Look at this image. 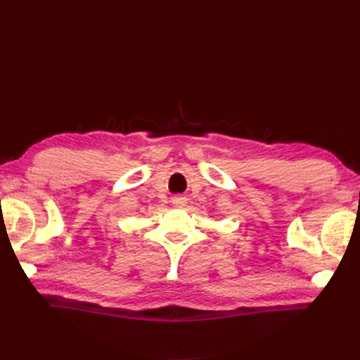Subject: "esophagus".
I'll use <instances>...</instances> for the list:
<instances>
[{"label": "esophagus", "mask_w": 360, "mask_h": 360, "mask_svg": "<svg viewBox=\"0 0 360 360\" xmlns=\"http://www.w3.org/2000/svg\"><path fill=\"white\" fill-rule=\"evenodd\" d=\"M175 204H176V205H179V207L185 205V204H186V198H184V197H179V198H176V200H175Z\"/></svg>", "instance_id": "esophagus-1"}]
</instances>
